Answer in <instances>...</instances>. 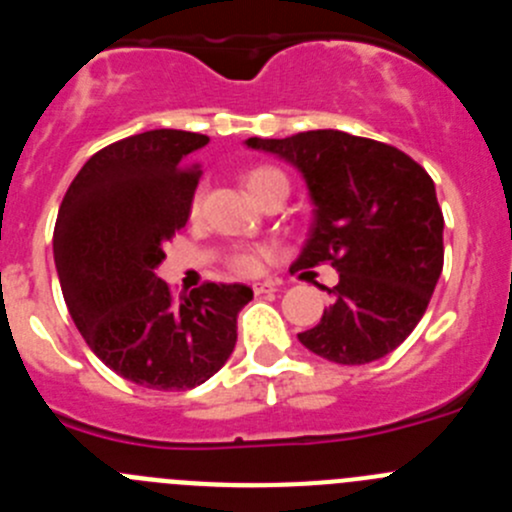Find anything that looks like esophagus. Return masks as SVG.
Segmentation results:
<instances>
[{
	"label": "esophagus",
	"instance_id": "obj_1",
	"mask_svg": "<svg viewBox=\"0 0 512 512\" xmlns=\"http://www.w3.org/2000/svg\"><path fill=\"white\" fill-rule=\"evenodd\" d=\"M279 289V284L277 282H259V284H253V292H256V295H274V292H277Z\"/></svg>",
	"mask_w": 512,
	"mask_h": 512
}]
</instances>
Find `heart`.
I'll return each mask as SVG.
<instances>
[{"label": "heart", "instance_id": "b5f03b06", "mask_svg": "<svg viewBox=\"0 0 512 512\" xmlns=\"http://www.w3.org/2000/svg\"><path fill=\"white\" fill-rule=\"evenodd\" d=\"M243 184H246V189L251 192L253 200H264L266 194L274 192V189H284V192H289L287 176H284L279 169H274V166H259V169H251L246 176H243ZM197 207H200V192L194 194V200H192L194 212H197ZM261 256H264L261 248H246V251H238L233 256V269L241 271V274H256L261 266Z\"/></svg>", "mask_w": 512, "mask_h": 512}]
</instances>
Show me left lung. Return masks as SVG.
<instances>
[{
    "label": "left lung",
    "instance_id": "8db88e82",
    "mask_svg": "<svg viewBox=\"0 0 512 512\" xmlns=\"http://www.w3.org/2000/svg\"><path fill=\"white\" fill-rule=\"evenodd\" d=\"M246 146L305 179L312 223L292 269L328 261L338 271L323 318L297 333L302 346L348 366L392 354L420 323L443 269L431 176L397 148L343 130L248 138Z\"/></svg>",
    "mask_w": 512,
    "mask_h": 512
}]
</instances>
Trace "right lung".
Instances as JSON below:
<instances>
[{
	"label": "right lung",
	"instance_id": "1",
	"mask_svg": "<svg viewBox=\"0 0 512 512\" xmlns=\"http://www.w3.org/2000/svg\"><path fill=\"white\" fill-rule=\"evenodd\" d=\"M207 143L161 128L102 148L71 182L53 230L76 328L112 372L148 390H192L220 372L253 300L246 284H202L174 300L156 274L192 210L197 174L184 164Z\"/></svg>",
	"mask_w": 512,
	"mask_h": 512
}]
</instances>
